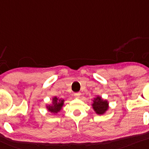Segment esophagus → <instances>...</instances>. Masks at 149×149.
Segmentation results:
<instances>
[{
  "label": "esophagus",
  "mask_w": 149,
  "mask_h": 149,
  "mask_svg": "<svg viewBox=\"0 0 149 149\" xmlns=\"http://www.w3.org/2000/svg\"><path fill=\"white\" fill-rule=\"evenodd\" d=\"M74 96L76 97V98H79L81 96V93L80 92H77L74 93Z\"/></svg>",
  "instance_id": "34e87169"
}]
</instances>
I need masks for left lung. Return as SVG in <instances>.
Returning a JSON list of instances; mask_svg holds the SVG:
<instances>
[{
    "label": "left lung",
    "mask_w": 149,
    "mask_h": 149,
    "mask_svg": "<svg viewBox=\"0 0 149 149\" xmlns=\"http://www.w3.org/2000/svg\"><path fill=\"white\" fill-rule=\"evenodd\" d=\"M92 107L98 115H103L108 109V102L106 100H103L101 96H96L93 98Z\"/></svg>",
    "instance_id": "left-lung-1"
}]
</instances>
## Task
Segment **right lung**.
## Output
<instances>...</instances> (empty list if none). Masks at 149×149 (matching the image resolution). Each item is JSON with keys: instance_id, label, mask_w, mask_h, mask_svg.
<instances>
[{"instance_id": "obj_1", "label": "right lung", "mask_w": 149, "mask_h": 149, "mask_svg": "<svg viewBox=\"0 0 149 149\" xmlns=\"http://www.w3.org/2000/svg\"><path fill=\"white\" fill-rule=\"evenodd\" d=\"M64 101H65L63 99L57 98L56 96L53 97L52 104L46 106V108H47L48 111L56 114L58 112L61 111L62 107L63 106V104H64Z\"/></svg>"}]
</instances>
